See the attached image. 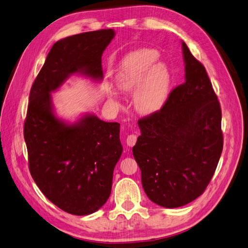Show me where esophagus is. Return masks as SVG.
Listing matches in <instances>:
<instances>
[{
    "instance_id": "esophagus-1",
    "label": "esophagus",
    "mask_w": 248,
    "mask_h": 248,
    "mask_svg": "<svg viewBox=\"0 0 248 248\" xmlns=\"http://www.w3.org/2000/svg\"><path fill=\"white\" fill-rule=\"evenodd\" d=\"M137 139H138V137L136 136V134H129V136L127 137V139H126L127 146H129V147H133L134 145H136V142H137Z\"/></svg>"
}]
</instances>
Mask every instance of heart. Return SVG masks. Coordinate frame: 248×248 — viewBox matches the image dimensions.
<instances>
[{
	"mask_svg": "<svg viewBox=\"0 0 248 248\" xmlns=\"http://www.w3.org/2000/svg\"><path fill=\"white\" fill-rule=\"evenodd\" d=\"M158 51L141 48L127 55L119 66L115 84L119 90L129 92L134 90L133 102L142 115H152L166 103L171 84L169 67L157 62Z\"/></svg>",
	"mask_w": 248,
	"mask_h": 248,
	"instance_id": "heart-1",
	"label": "heart"
}]
</instances>
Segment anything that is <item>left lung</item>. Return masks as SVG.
<instances>
[{"label":"left lung","instance_id":"obj_1","mask_svg":"<svg viewBox=\"0 0 248 248\" xmlns=\"http://www.w3.org/2000/svg\"><path fill=\"white\" fill-rule=\"evenodd\" d=\"M185 81L162 108L138 121L132 148L148 198L166 208L184 206L205 191L222 152L221 109L205 67L182 41Z\"/></svg>","mask_w":248,"mask_h":248}]
</instances>
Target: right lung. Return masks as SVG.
Instances as JSON below:
<instances>
[{
	"instance_id": "right-lung-1",
	"label": "right lung",
	"mask_w": 248,
	"mask_h": 248,
	"mask_svg": "<svg viewBox=\"0 0 248 248\" xmlns=\"http://www.w3.org/2000/svg\"><path fill=\"white\" fill-rule=\"evenodd\" d=\"M114 37L108 29L57 41L30 92L24 126L30 172L52 204L73 215L92 214L109 198L123 151L120 124L90 114L66 123L55 115L50 93L74 73L100 80L101 56Z\"/></svg>"
}]
</instances>
